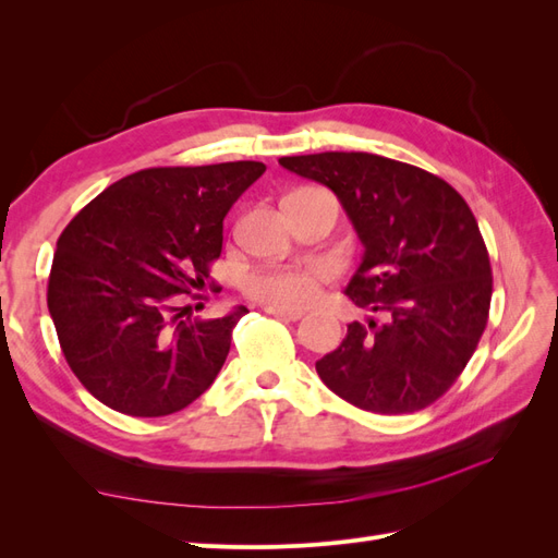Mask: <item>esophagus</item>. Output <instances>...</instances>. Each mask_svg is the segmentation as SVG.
<instances>
[{
  "label": "esophagus",
  "instance_id": "34e87169",
  "mask_svg": "<svg viewBox=\"0 0 558 558\" xmlns=\"http://www.w3.org/2000/svg\"><path fill=\"white\" fill-rule=\"evenodd\" d=\"M265 312L281 318V320H298V318H302V314H305L300 310H283V307H272V305H265Z\"/></svg>",
  "mask_w": 558,
  "mask_h": 558
}]
</instances>
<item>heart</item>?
Masks as SVG:
<instances>
[{"label": "heart", "instance_id": "obj_1", "mask_svg": "<svg viewBox=\"0 0 558 558\" xmlns=\"http://www.w3.org/2000/svg\"><path fill=\"white\" fill-rule=\"evenodd\" d=\"M328 277V263L305 267H256L242 277V291L263 305L295 310L314 302L320 291V281Z\"/></svg>", "mask_w": 558, "mask_h": 558}]
</instances>
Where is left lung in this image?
Instances as JSON below:
<instances>
[{
  "label": "left lung",
  "mask_w": 558,
  "mask_h": 558,
  "mask_svg": "<svg viewBox=\"0 0 558 558\" xmlns=\"http://www.w3.org/2000/svg\"><path fill=\"white\" fill-rule=\"evenodd\" d=\"M342 202L365 246L347 295L384 314L353 320L316 361L332 393L375 414L428 408L459 379L488 320L494 277L480 226L447 181L363 150L279 158Z\"/></svg>",
  "instance_id": "obj_1"
}]
</instances>
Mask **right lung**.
<instances>
[{
	"instance_id": "1",
	"label": "right lung",
	"mask_w": 558,
	"mask_h": 558,
	"mask_svg": "<svg viewBox=\"0 0 558 558\" xmlns=\"http://www.w3.org/2000/svg\"><path fill=\"white\" fill-rule=\"evenodd\" d=\"M265 172L240 160L150 167L111 183L58 240L48 312L78 381L128 416L189 408L228 359L232 328L248 312L181 318L221 256L223 218Z\"/></svg>"
}]
</instances>
